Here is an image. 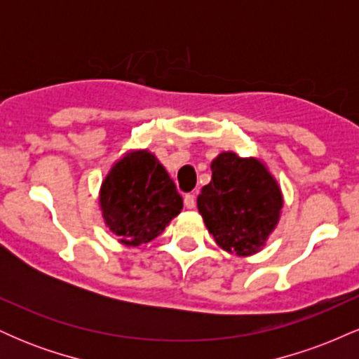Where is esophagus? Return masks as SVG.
Segmentation results:
<instances>
[{
  "label": "esophagus",
  "instance_id": "esophagus-1",
  "mask_svg": "<svg viewBox=\"0 0 359 359\" xmlns=\"http://www.w3.org/2000/svg\"><path fill=\"white\" fill-rule=\"evenodd\" d=\"M184 204L187 209L196 208V196H194V194H187V196L184 197Z\"/></svg>",
  "mask_w": 359,
  "mask_h": 359
}]
</instances>
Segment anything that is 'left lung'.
Here are the masks:
<instances>
[{
	"label": "left lung",
	"mask_w": 359,
	"mask_h": 359,
	"mask_svg": "<svg viewBox=\"0 0 359 359\" xmlns=\"http://www.w3.org/2000/svg\"><path fill=\"white\" fill-rule=\"evenodd\" d=\"M211 170V182L197 197L205 228L228 253H258L278 224L283 205L280 185L265 163L233 151L217 155Z\"/></svg>",
	"instance_id": "8db88e82"
}]
</instances>
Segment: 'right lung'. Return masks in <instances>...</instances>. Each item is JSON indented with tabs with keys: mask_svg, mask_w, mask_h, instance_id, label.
I'll list each match as a JSON object with an SVG mask.
<instances>
[{
	"mask_svg": "<svg viewBox=\"0 0 359 359\" xmlns=\"http://www.w3.org/2000/svg\"><path fill=\"white\" fill-rule=\"evenodd\" d=\"M100 205L106 226L126 246L155 240L184 208L174 180L148 150L130 151L111 167Z\"/></svg>",
	"mask_w": 359,
	"mask_h": 359,
	"instance_id": "1",
	"label": "right lung"
}]
</instances>
